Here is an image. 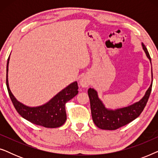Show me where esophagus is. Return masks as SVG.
Wrapping results in <instances>:
<instances>
[{
    "label": "esophagus",
    "instance_id": "1",
    "mask_svg": "<svg viewBox=\"0 0 158 158\" xmlns=\"http://www.w3.org/2000/svg\"><path fill=\"white\" fill-rule=\"evenodd\" d=\"M80 84L83 88H87L88 85H90V81L89 80L86 78V77H83L80 81Z\"/></svg>",
    "mask_w": 158,
    "mask_h": 158
}]
</instances>
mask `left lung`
I'll return each mask as SVG.
<instances>
[{
  "mask_svg": "<svg viewBox=\"0 0 158 158\" xmlns=\"http://www.w3.org/2000/svg\"><path fill=\"white\" fill-rule=\"evenodd\" d=\"M142 48L147 57L151 62V58L146 47L142 43ZM152 90V84L145 93L141 100L127 107L115 110L106 108L101 99L98 98V93L94 88H90L88 90L90 98V109L93 121L98 128L106 130H115L126 125L137 118L143 111L148 103Z\"/></svg>",
  "mask_w": 158,
  "mask_h": 158,
  "instance_id": "8db88e82",
  "label": "left lung"
}]
</instances>
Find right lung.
<instances>
[{
	"label": "right lung",
	"instance_id": "obj_1",
	"mask_svg": "<svg viewBox=\"0 0 158 158\" xmlns=\"http://www.w3.org/2000/svg\"><path fill=\"white\" fill-rule=\"evenodd\" d=\"M9 60L10 55L6 66V85L8 94L17 112L32 124L47 128H57L63 125L67 119L65 103L78 94L77 82H73L67 86L45 104L36 107L28 106L17 101L9 88L8 81Z\"/></svg>",
	"mask_w": 158,
	"mask_h": 158
}]
</instances>
